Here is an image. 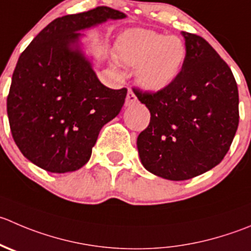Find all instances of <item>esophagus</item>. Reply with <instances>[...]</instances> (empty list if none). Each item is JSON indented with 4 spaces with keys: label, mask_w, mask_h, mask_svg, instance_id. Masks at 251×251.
<instances>
[{
    "label": "esophagus",
    "mask_w": 251,
    "mask_h": 251,
    "mask_svg": "<svg viewBox=\"0 0 251 251\" xmlns=\"http://www.w3.org/2000/svg\"><path fill=\"white\" fill-rule=\"evenodd\" d=\"M136 101H137V97L135 96V93H133L131 89H128L127 91V96H126V100H125V105L126 106H130L132 105V104H135Z\"/></svg>",
    "instance_id": "1"
}]
</instances>
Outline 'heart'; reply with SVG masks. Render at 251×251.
<instances>
[{
	"label": "heart",
	"mask_w": 251,
	"mask_h": 251,
	"mask_svg": "<svg viewBox=\"0 0 251 251\" xmlns=\"http://www.w3.org/2000/svg\"><path fill=\"white\" fill-rule=\"evenodd\" d=\"M116 57L127 66L137 67L136 81L142 88L159 92L179 77L186 58V46L179 36L133 29L119 38Z\"/></svg>",
	"instance_id": "b5f03b06"
}]
</instances>
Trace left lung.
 Listing matches in <instances>:
<instances>
[{"instance_id": "1", "label": "left lung", "mask_w": 251, "mask_h": 251, "mask_svg": "<svg viewBox=\"0 0 251 251\" xmlns=\"http://www.w3.org/2000/svg\"><path fill=\"white\" fill-rule=\"evenodd\" d=\"M186 58L163 91L136 97L151 113L138 135L143 167L168 180H187L222 162L239 124V94L229 66L203 38L181 31Z\"/></svg>"}]
</instances>
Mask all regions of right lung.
I'll return each mask as SVG.
<instances>
[{"instance_id":"obj_1","label":"right lung","mask_w":251,"mask_h":251,"mask_svg":"<svg viewBox=\"0 0 251 251\" xmlns=\"http://www.w3.org/2000/svg\"><path fill=\"white\" fill-rule=\"evenodd\" d=\"M125 17L105 6L60 17L19 56L7 115L19 151L41 169L69 173L83 167L101 127L120 113L127 89L100 83L81 50L78 31Z\"/></svg>"}]
</instances>
